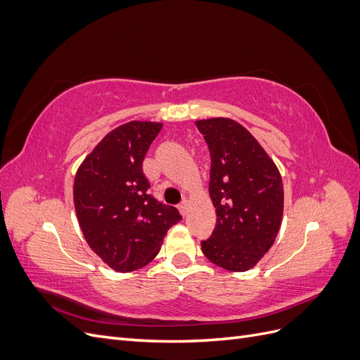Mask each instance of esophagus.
Segmentation results:
<instances>
[{
  "mask_svg": "<svg viewBox=\"0 0 360 360\" xmlns=\"http://www.w3.org/2000/svg\"><path fill=\"white\" fill-rule=\"evenodd\" d=\"M188 207H189V202H188L186 200H184V201L179 205V210L181 212V214H183V216H186V214H188Z\"/></svg>",
  "mask_w": 360,
  "mask_h": 360,
  "instance_id": "obj_1",
  "label": "esophagus"
}]
</instances>
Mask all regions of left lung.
<instances>
[{"instance_id":"obj_1","label":"left lung","mask_w":360,"mask_h":360,"mask_svg":"<svg viewBox=\"0 0 360 360\" xmlns=\"http://www.w3.org/2000/svg\"><path fill=\"white\" fill-rule=\"evenodd\" d=\"M210 150V200L216 226L201 242L207 259L230 271H246L274 246L284 213V184L267 151L236 120L195 122Z\"/></svg>"}]
</instances>
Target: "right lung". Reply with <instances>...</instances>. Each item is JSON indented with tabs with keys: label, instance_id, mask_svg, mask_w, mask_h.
<instances>
[{
	"label": "right lung",
	"instance_id": "obj_1",
	"mask_svg": "<svg viewBox=\"0 0 360 360\" xmlns=\"http://www.w3.org/2000/svg\"><path fill=\"white\" fill-rule=\"evenodd\" d=\"M158 122L124 123L112 129L82 160L73 183L81 231L106 266L127 274L147 266L160 250L176 207L156 201L143 160L162 129Z\"/></svg>",
	"mask_w": 360,
	"mask_h": 360
}]
</instances>
